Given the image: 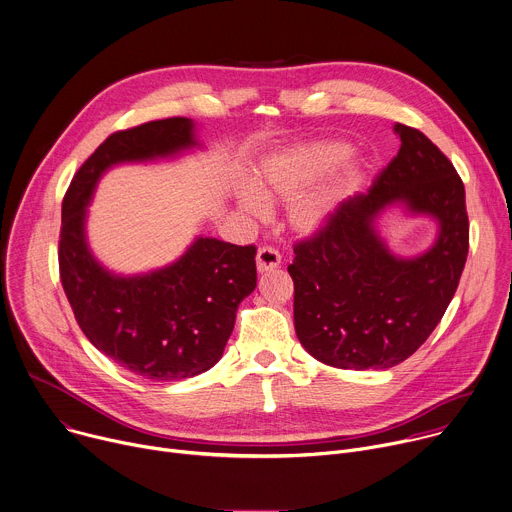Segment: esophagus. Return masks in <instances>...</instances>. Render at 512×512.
Wrapping results in <instances>:
<instances>
[{
	"mask_svg": "<svg viewBox=\"0 0 512 512\" xmlns=\"http://www.w3.org/2000/svg\"><path fill=\"white\" fill-rule=\"evenodd\" d=\"M278 266H280L278 250H274L270 246H264V248L258 250V254H256V268H258V272H270V270H274Z\"/></svg>",
	"mask_w": 512,
	"mask_h": 512,
	"instance_id": "esophagus-1",
	"label": "esophagus"
}]
</instances>
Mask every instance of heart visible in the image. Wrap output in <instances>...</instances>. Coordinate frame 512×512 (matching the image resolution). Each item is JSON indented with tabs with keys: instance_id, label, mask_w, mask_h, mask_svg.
<instances>
[{
	"instance_id": "1",
	"label": "heart",
	"mask_w": 512,
	"mask_h": 512,
	"mask_svg": "<svg viewBox=\"0 0 512 512\" xmlns=\"http://www.w3.org/2000/svg\"><path fill=\"white\" fill-rule=\"evenodd\" d=\"M347 145L335 139L298 143L268 157L250 181V191L238 195V210L252 220L266 216L276 201H288L286 222L300 236L321 232L339 212L345 197L361 179L353 159L339 163L312 186L325 169L343 159ZM312 187L309 188L308 185Z\"/></svg>"
}]
</instances>
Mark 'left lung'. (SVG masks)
Here are the masks:
<instances>
[{"label": "left lung", "mask_w": 512, "mask_h": 512, "mask_svg": "<svg viewBox=\"0 0 512 512\" xmlns=\"http://www.w3.org/2000/svg\"><path fill=\"white\" fill-rule=\"evenodd\" d=\"M397 157L367 193L341 203L333 220L294 246V329L315 359L339 369H389L430 337L458 288L468 256L464 183L418 129L393 125ZM391 207L437 222L433 246L395 255L378 220Z\"/></svg>", "instance_id": "1"}]
</instances>
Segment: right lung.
Returning a JSON list of instances; mask_svg holds the SVG:
<instances>
[{"label":"right lung","mask_w":512,"mask_h":512,"mask_svg":"<svg viewBox=\"0 0 512 512\" xmlns=\"http://www.w3.org/2000/svg\"><path fill=\"white\" fill-rule=\"evenodd\" d=\"M195 133L191 119L173 117L111 135L62 201L60 280L82 333L100 353L153 381L195 377L222 359L238 304L256 288V248L197 236L163 268L117 274L88 246V206L109 169L201 149Z\"/></svg>","instance_id":"obj_1"}]
</instances>
